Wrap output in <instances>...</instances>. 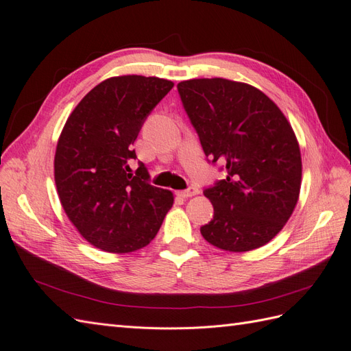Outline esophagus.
I'll list each match as a JSON object with an SVG mask.
<instances>
[{
  "label": "esophagus",
  "mask_w": 351,
  "mask_h": 351,
  "mask_svg": "<svg viewBox=\"0 0 351 351\" xmlns=\"http://www.w3.org/2000/svg\"><path fill=\"white\" fill-rule=\"evenodd\" d=\"M179 197L182 198H188V197H194L198 194V188L197 186H188L186 189H184V191H178L176 193Z\"/></svg>",
  "instance_id": "34e87169"
}]
</instances>
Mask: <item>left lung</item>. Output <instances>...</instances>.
I'll list each match as a JSON object with an SVG mask.
<instances>
[{
    "label": "left lung",
    "mask_w": 351,
    "mask_h": 351,
    "mask_svg": "<svg viewBox=\"0 0 351 351\" xmlns=\"http://www.w3.org/2000/svg\"><path fill=\"white\" fill-rule=\"evenodd\" d=\"M178 93L207 162L226 178L204 188L213 219L199 228L226 252L269 243L287 223L302 185V156L291 125L257 88L222 77L191 79Z\"/></svg>",
    "instance_id": "8db88e82"
}]
</instances>
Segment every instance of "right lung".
I'll return each instance as SVG.
<instances>
[{
    "instance_id": "add662e5",
    "label": "right lung",
    "mask_w": 351,
    "mask_h": 351,
    "mask_svg": "<svg viewBox=\"0 0 351 351\" xmlns=\"http://www.w3.org/2000/svg\"><path fill=\"white\" fill-rule=\"evenodd\" d=\"M173 82L138 75L110 77L93 88L60 135L54 178L67 217L94 247L108 253L143 248L157 235L173 195L149 184L135 139Z\"/></svg>"
}]
</instances>
